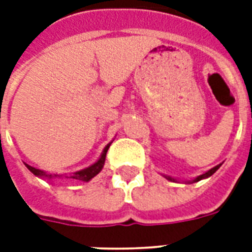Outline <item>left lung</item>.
<instances>
[{
  "label": "left lung",
  "instance_id": "1",
  "mask_svg": "<svg viewBox=\"0 0 252 252\" xmlns=\"http://www.w3.org/2000/svg\"><path fill=\"white\" fill-rule=\"evenodd\" d=\"M220 166H221V163H220V165H217V166H215V167H213V168H211V170H208L207 172H204V174H201V175L196 176L195 179H192V180H187V182H186V183H196V182H199V180L207 179V178H209V176H212V175H213V174H215L216 171H217V170H219V168H220ZM163 176H165L166 179L171 180V182H178V180H176V179H174V178H171V176H168V175H163Z\"/></svg>",
  "mask_w": 252,
  "mask_h": 252
}]
</instances>
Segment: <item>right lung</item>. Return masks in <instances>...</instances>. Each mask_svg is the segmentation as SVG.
<instances>
[{
  "instance_id": "right-lung-1",
  "label": "right lung",
  "mask_w": 252,
  "mask_h": 252,
  "mask_svg": "<svg viewBox=\"0 0 252 252\" xmlns=\"http://www.w3.org/2000/svg\"><path fill=\"white\" fill-rule=\"evenodd\" d=\"M110 144H107L106 148L103 149L100 157L96 162H94L93 165L89 166L86 168H82V170H78L76 172H70V174H52V172H47L44 170H40V168H35L32 166L27 165L25 163L26 167L29 168L30 171L32 172L33 175H36L37 178H41V179H47V180H55V179H60V178H65V179H72V180H82V182H89L94 178L95 175H98L99 172L102 171L103 166H104V161H106V154L107 150L110 148Z\"/></svg>"
}]
</instances>
